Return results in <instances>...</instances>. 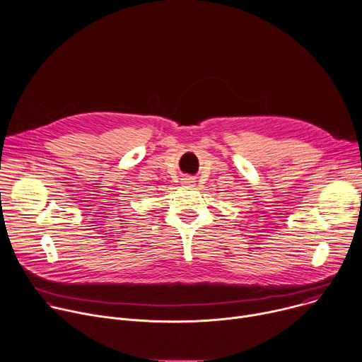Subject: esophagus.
Here are the masks:
<instances>
[{
  "mask_svg": "<svg viewBox=\"0 0 362 362\" xmlns=\"http://www.w3.org/2000/svg\"><path fill=\"white\" fill-rule=\"evenodd\" d=\"M193 183H194V179L192 176H185L182 179V185H185V186H193Z\"/></svg>",
  "mask_w": 362,
  "mask_h": 362,
  "instance_id": "34e87169",
  "label": "esophagus"
}]
</instances>
